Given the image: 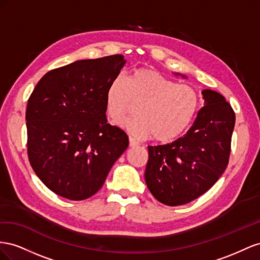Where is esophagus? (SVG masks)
Here are the masks:
<instances>
[{"instance_id":"esophagus-1","label":"esophagus","mask_w":260,"mask_h":260,"mask_svg":"<svg viewBox=\"0 0 260 260\" xmlns=\"http://www.w3.org/2000/svg\"><path fill=\"white\" fill-rule=\"evenodd\" d=\"M138 145H139V144H138L137 140H135L134 138L129 137V147H137Z\"/></svg>"}]
</instances>
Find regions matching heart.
<instances>
[{
    "mask_svg": "<svg viewBox=\"0 0 260 260\" xmlns=\"http://www.w3.org/2000/svg\"><path fill=\"white\" fill-rule=\"evenodd\" d=\"M137 115L118 123L139 138L152 136L159 143L179 137L194 118L198 93L189 85L176 84L151 69H136L127 78L116 76L106 91V108L113 121L132 111Z\"/></svg>",
    "mask_w": 260,
    "mask_h": 260,
    "instance_id": "heart-1",
    "label": "heart"
}]
</instances>
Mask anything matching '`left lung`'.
<instances>
[{
  "label": "left lung",
  "instance_id": "obj_1",
  "mask_svg": "<svg viewBox=\"0 0 260 260\" xmlns=\"http://www.w3.org/2000/svg\"><path fill=\"white\" fill-rule=\"evenodd\" d=\"M173 75L187 78L181 73ZM202 94L205 107L186 134L170 144L148 146L147 187L168 206L185 205L202 196L228 167L234 111L219 92L204 89Z\"/></svg>",
  "mask_w": 260,
  "mask_h": 260
}]
</instances>
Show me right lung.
I'll return each instance as SVG.
<instances>
[{
  "mask_svg": "<svg viewBox=\"0 0 260 260\" xmlns=\"http://www.w3.org/2000/svg\"><path fill=\"white\" fill-rule=\"evenodd\" d=\"M125 63L122 54L79 60L50 71L34 89L26 111L28 158L56 195H94L128 147L126 133L106 116L107 88Z\"/></svg>",
  "mask_w": 260,
  "mask_h": 260,
  "instance_id": "1",
  "label": "right lung"
}]
</instances>
